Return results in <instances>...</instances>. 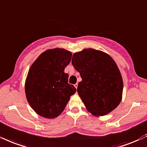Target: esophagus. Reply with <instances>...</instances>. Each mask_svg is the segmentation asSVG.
<instances>
[{
	"label": "esophagus",
	"instance_id": "1",
	"mask_svg": "<svg viewBox=\"0 0 147 147\" xmlns=\"http://www.w3.org/2000/svg\"><path fill=\"white\" fill-rule=\"evenodd\" d=\"M74 86L76 88V89H77V87H78V84H75V85H74Z\"/></svg>",
	"mask_w": 147,
	"mask_h": 147
}]
</instances>
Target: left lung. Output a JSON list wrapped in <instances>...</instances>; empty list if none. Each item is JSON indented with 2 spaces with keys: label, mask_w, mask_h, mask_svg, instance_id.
I'll return each mask as SVG.
<instances>
[{
  "label": "left lung",
  "mask_w": 147,
  "mask_h": 147,
  "mask_svg": "<svg viewBox=\"0 0 147 147\" xmlns=\"http://www.w3.org/2000/svg\"><path fill=\"white\" fill-rule=\"evenodd\" d=\"M72 64L82 79L77 92L92 114L104 116L119 105L123 79L109 55L92 49H84L73 55Z\"/></svg>",
  "instance_id": "obj_1"
}]
</instances>
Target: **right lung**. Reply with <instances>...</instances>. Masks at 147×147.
I'll return each mask as SVG.
<instances>
[{
	"instance_id": "1",
	"label": "right lung",
	"mask_w": 147,
	"mask_h": 147,
	"mask_svg": "<svg viewBox=\"0 0 147 147\" xmlns=\"http://www.w3.org/2000/svg\"><path fill=\"white\" fill-rule=\"evenodd\" d=\"M72 53L63 49L47 50L40 55L28 72L25 93L28 102L40 116L57 117L70 97L76 92L68 84L64 69L70 62Z\"/></svg>"
}]
</instances>
